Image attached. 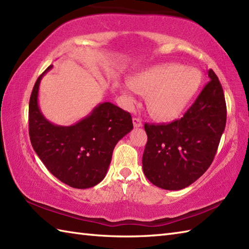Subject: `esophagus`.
I'll return each mask as SVG.
<instances>
[{
	"mask_svg": "<svg viewBox=\"0 0 249 249\" xmlns=\"http://www.w3.org/2000/svg\"><path fill=\"white\" fill-rule=\"evenodd\" d=\"M133 123L135 127H141L142 126V120L140 118H134L133 119Z\"/></svg>",
	"mask_w": 249,
	"mask_h": 249,
	"instance_id": "obj_1",
	"label": "esophagus"
}]
</instances>
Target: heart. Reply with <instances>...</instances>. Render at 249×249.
I'll return each instance as SVG.
<instances>
[{"instance_id": "b5f03b06", "label": "heart", "mask_w": 249, "mask_h": 249, "mask_svg": "<svg viewBox=\"0 0 249 249\" xmlns=\"http://www.w3.org/2000/svg\"><path fill=\"white\" fill-rule=\"evenodd\" d=\"M202 80L201 72L177 63L153 66L137 73L129 84L134 91L149 94L147 107L160 120H173L181 114Z\"/></svg>"}]
</instances>
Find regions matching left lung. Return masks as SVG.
Here are the masks:
<instances>
[{"label":"left lung","mask_w":249,"mask_h":249,"mask_svg":"<svg viewBox=\"0 0 249 249\" xmlns=\"http://www.w3.org/2000/svg\"><path fill=\"white\" fill-rule=\"evenodd\" d=\"M183 118L168 124H144L147 142L142 156L146 178L157 187L178 190L189 186L212 163L226 127L227 107L216 73Z\"/></svg>","instance_id":"1"}]
</instances>
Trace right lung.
Returning a JSON list of instances; mask_svg holds the SVG:
<instances>
[{"label":"right lung","instance_id":"1","mask_svg":"<svg viewBox=\"0 0 249 249\" xmlns=\"http://www.w3.org/2000/svg\"><path fill=\"white\" fill-rule=\"evenodd\" d=\"M37 79L29 105V134L32 146L46 168L73 188L93 187L102 182L115 144L133 129L127 111L111 103L99 104L91 114L71 126H59L45 119L38 107Z\"/></svg>","mask_w":249,"mask_h":249}]
</instances>
